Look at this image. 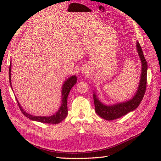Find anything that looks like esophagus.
Wrapping results in <instances>:
<instances>
[{
  "mask_svg": "<svg viewBox=\"0 0 161 161\" xmlns=\"http://www.w3.org/2000/svg\"><path fill=\"white\" fill-rule=\"evenodd\" d=\"M82 73H84V74H85V73H86V70L83 69V70H82Z\"/></svg>",
  "mask_w": 161,
  "mask_h": 161,
  "instance_id": "34e87169",
  "label": "esophagus"
}]
</instances>
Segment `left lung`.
I'll list each match as a JSON object with an SVG mask.
<instances>
[{"instance_id":"left-lung-1","label":"left lung","mask_w":161,"mask_h":161,"mask_svg":"<svg viewBox=\"0 0 161 161\" xmlns=\"http://www.w3.org/2000/svg\"><path fill=\"white\" fill-rule=\"evenodd\" d=\"M136 48L142 63V70L138 90L131 99L128 101L112 105H105L99 100L97 93L93 92V100L96 114L106 120H113L127 114L137 108L142 100L146 91L147 63L145 60L142 50L139 43H136Z\"/></svg>"}]
</instances>
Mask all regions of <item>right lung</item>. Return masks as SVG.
Masks as SVG:
<instances>
[{
    "label": "right lung",
    "instance_id": "1",
    "mask_svg": "<svg viewBox=\"0 0 161 161\" xmlns=\"http://www.w3.org/2000/svg\"><path fill=\"white\" fill-rule=\"evenodd\" d=\"M11 67L12 65L10 64L9 65V84L10 86L12 88V82H11ZM77 77L75 75L71 76L69 78L64 81V83L62 86V89H61V104L59 107V110H58L55 114L50 116H35L32 115L28 113L25 112L22 108V107L19 104V102L16 100L18 102V104L19 106V108L20 111L23 113L24 115H25L27 118L30 119H32L34 121H37L43 123H47V124H58V123L61 122V121L66 118L68 114V107H67V100L68 94L70 93V91L71 88H73L74 85L77 83ZM13 90V89H12Z\"/></svg>",
    "mask_w": 161,
    "mask_h": 161
}]
</instances>
